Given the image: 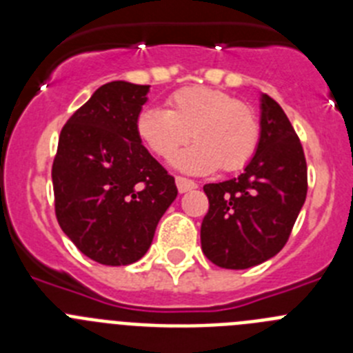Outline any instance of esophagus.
I'll list each match as a JSON object with an SVG mask.
<instances>
[{
	"instance_id": "1",
	"label": "esophagus",
	"mask_w": 353,
	"mask_h": 353,
	"mask_svg": "<svg viewBox=\"0 0 353 353\" xmlns=\"http://www.w3.org/2000/svg\"><path fill=\"white\" fill-rule=\"evenodd\" d=\"M176 187H179L180 194H183V192H189V191H192V189H196L198 185H196V182H192V180L176 176Z\"/></svg>"
}]
</instances>
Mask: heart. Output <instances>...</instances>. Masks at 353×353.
Returning <instances> with one entry per match:
<instances>
[{"label":"heart","mask_w":353,"mask_h":353,"mask_svg":"<svg viewBox=\"0 0 353 353\" xmlns=\"http://www.w3.org/2000/svg\"><path fill=\"white\" fill-rule=\"evenodd\" d=\"M143 145L168 159L189 138L194 145L171 159L189 174L236 171L252 159L260 143V123L249 105L221 90L189 86L168 99V111L146 108L136 118Z\"/></svg>","instance_id":"1"}]
</instances>
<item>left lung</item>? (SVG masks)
I'll return each instance as SVG.
<instances>
[{"mask_svg":"<svg viewBox=\"0 0 353 353\" xmlns=\"http://www.w3.org/2000/svg\"><path fill=\"white\" fill-rule=\"evenodd\" d=\"M208 198L201 249L217 267L244 270L270 260L286 244L307 194V166L288 117L260 97V143L244 173L203 187Z\"/></svg>","mask_w":353,"mask_h":353,"instance_id":"obj_1","label":"left lung"}]
</instances>
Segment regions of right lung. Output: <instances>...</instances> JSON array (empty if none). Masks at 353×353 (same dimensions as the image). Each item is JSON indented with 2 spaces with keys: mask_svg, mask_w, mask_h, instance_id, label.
<instances>
[{
  "mask_svg": "<svg viewBox=\"0 0 353 353\" xmlns=\"http://www.w3.org/2000/svg\"><path fill=\"white\" fill-rule=\"evenodd\" d=\"M148 92L146 84L127 81L104 84L61 129L52 162L56 217L97 263L141 260L179 194L136 132Z\"/></svg>",
  "mask_w": 353,
  "mask_h": 353,
  "instance_id": "1",
  "label": "right lung"
}]
</instances>
